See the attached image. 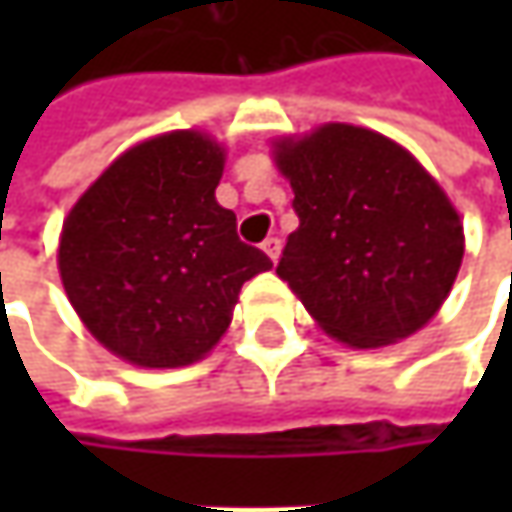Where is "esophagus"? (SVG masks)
<instances>
[{"mask_svg": "<svg viewBox=\"0 0 512 512\" xmlns=\"http://www.w3.org/2000/svg\"><path fill=\"white\" fill-rule=\"evenodd\" d=\"M262 250H265L273 262H276V259H279V253H282V239H276V236H267L265 242H262Z\"/></svg>", "mask_w": 512, "mask_h": 512, "instance_id": "1", "label": "esophagus"}]
</instances>
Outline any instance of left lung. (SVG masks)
Returning <instances> with one entry per match:
<instances>
[{
	"label": "left lung",
	"instance_id": "8db88e82",
	"mask_svg": "<svg viewBox=\"0 0 512 512\" xmlns=\"http://www.w3.org/2000/svg\"><path fill=\"white\" fill-rule=\"evenodd\" d=\"M276 165L299 216L276 273L327 336L364 350L427 325L464 256L439 182L393 139L342 122L279 139Z\"/></svg>",
	"mask_w": 512,
	"mask_h": 512
}]
</instances>
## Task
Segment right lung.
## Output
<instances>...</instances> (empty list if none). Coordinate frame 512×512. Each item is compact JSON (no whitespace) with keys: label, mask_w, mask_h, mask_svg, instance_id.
Instances as JSON below:
<instances>
[{"label":"right lung","mask_w":512,"mask_h":512,"mask_svg":"<svg viewBox=\"0 0 512 512\" xmlns=\"http://www.w3.org/2000/svg\"><path fill=\"white\" fill-rule=\"evenodd\" d=\"M225 150L173 130L125 150L73 205L59 273L90 333L139 367L199 362L225 336L239 290L273 267L216 202Z\"/></svg>","instance_id":"1"}]
</instances>
